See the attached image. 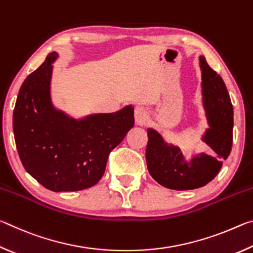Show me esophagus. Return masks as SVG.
Wrapping results in <instances>:
<instances>
[{"label":"esophagus","instance_id":"obj_1","mask_svg":"<svg viewBox=\"0 0 253 253\" xmlns=\"http://www.w3.org/2000/svg\"><path fill=\"white\" fill-rule=\"evenodd\" d=\"M149 119L148 111L145 107H137L135 109V121L137 125L144 126L146 125Z\"/></svg>","mask_w":253,"mask_h":253}]
</instances>
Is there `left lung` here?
<instances>
[{"label":"left lung","instance_id":"1","mask_svg":"<svg viewBox=\"0 0 253 253\" xmlns=\"http://www.w3.org/2000/svg\"><path fill=\"white\" fill-rule=\"evenodd\" d=\"M202 71L203 106L210 128L202 137L210 153H200L187 160L174 145L165 143L156 130L148 128L146 163L149 174L170 190H194L216 176L228 158L233 140V107L221 77L200 57Z\"/></svg>","mask_w":253,"mask_h":253}]
</instances>
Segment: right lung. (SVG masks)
Instances as JSON below:
<instances>
[{
  "instance_id": "right-lung-1",
  "label": "right lung",
  "mask_w": 253,
  "mask_h": 253,
  "mask_svg": "<svg viewBox=\"0 0 253 253\" xmlns=\"http://www.w3.org/2000/svg\"><path fill=\"white\" fill-rule=\"evenodd\" d=\"M45 61L27 77L13 111L16 148L24 169L41 185L53 192L91 187L105 173L110 152L134 126V108L70 118L55 109L50 96L52 63Z\"/></svg>"
}]
</instances>
